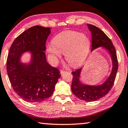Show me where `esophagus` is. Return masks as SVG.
Wrapping results in <instances>:
<instances>
[{
  "label": "esophagus",
  "mask_w": 128,
  "mask_h": 128,
  "mask_svg": "<svg viewBox=\"0 0 128 128\" xmlns=\"http://www.w3.org/2000/svg\"><path fill=\"white\" fill-rule=\"evenodd\" d=\"M66 71H65V70H60V74H61V75H62V74H64L65 72H66Z\"/></svg>",
  "instance_id": "34e87169"
}]
</instances>
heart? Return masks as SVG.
<instances>
[{
	"mask_svg": "<svg viewBox=\"0 0 128 128\" xmlns=\"http://www.w3.org/2000/svg\"><path fill=\"white\" fill-rule=\"evenodd\" d=\"M91 42L86 34L75 31H67L58 35L52 40V44L46 47L47 52L56 64L64 54L66 61L72 66L83 62L89 53Z\"/></svg>",
	"mask_w": 128,
	"mask_h": 128,
	"instance_id": "b5f03b06",
	"label": "heart"
}]
</instances>
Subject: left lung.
<instances>
[{"mask_svg": "<svg viewBox=\"0 0 128 128\" xmlns=\"http://www.w3.org/2000/svg\"><path fill=\"white\" fill-rule=\"evenodd\" d=\"M92 34V52L102 48L106 50L110 56L112 62L111 72L106 81L98 85H89L82 82L80 74L83 68L72 72V91L78 98L86 102L96 101L106 96L110 90L116 79L118 69V62L116 49L106 35L98 28L91 24H87Z\"/></svg>", "mask_w": 128, "mask_h": 128, "instance_id": "1", "label": "left lung"}]
</instances>
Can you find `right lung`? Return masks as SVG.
Listing matches in <instances>:
<instances>
[{
  "label": "right lung",
  "mask_w": 128,
  "mask_h": 128,
  "mask_svg": "<svg viewBox=\"0 0 128 128\" xmlns=\"http://www.w3.org/2000/svg\"><path fill=\"white\" fill-rule=\"evenodd\" d=\"M50 28L34 26L19 35L9 49L6 69L15 92L24 100L40 102L52 96L61 76L59 70L46 61V44ZM26 52L30 60H21Z\"/></svg>",
  "instance_id": "obj_1"
}]
</instances>
